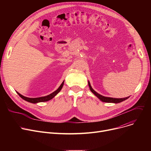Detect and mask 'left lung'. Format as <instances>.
I'll use <instances>...</instances> for the list:
<instances>
[{
	"label": "left lung",
	"mask_w": 151,
	"mask_h": 151,
	"mask_svg": "<svg viewBox=\"0 0 151 151\" xmlns=\"http://www.w3.org/2000/svg\"><path fill=\"white\" fill-rule=\"evenodd\" d=\"M88 84H89V89L91 90V91L96 96L98 99H99L101 101L103 102H106V103H113V104H118V103H121L125 100H127V99L129 98V97H125V98H121V99H116V98H111V97H105L101 95L98 93L97 92L95 91L92 88L91 86L90 82L88 81Z\"/></svg>",
	"instance_id": "obj_1"
}]
</instances>
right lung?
I'll return each mask as SVG.
<instances>
[{
    "mask_svg": "<svg viewBox=\"0 0 151 151\" xmlns=\"http://www.w3.org/2000/svg\"><path fill=\"white\" fill-rule=\"evenodd\" d=\"M63 84H64V81L62 82V83L60 84V86H59V88L56 90L54 92H53L52 93H51V94L48 95V96H46L45 97H37V98H29V97H24L22 95L20 94L19 92H17V93L19 95V97H21L23 100H24L28 102L32 103V104H38V103L40 102H44V101H49L50 100H51L52 99H53L56 95L61 91L62 87L63 86Z\"/></svg>",
    "mask_w": 151,
    "mask_h": 151,
    "instance_id": "1",
    "label": "right lung"
}]
</instances>
